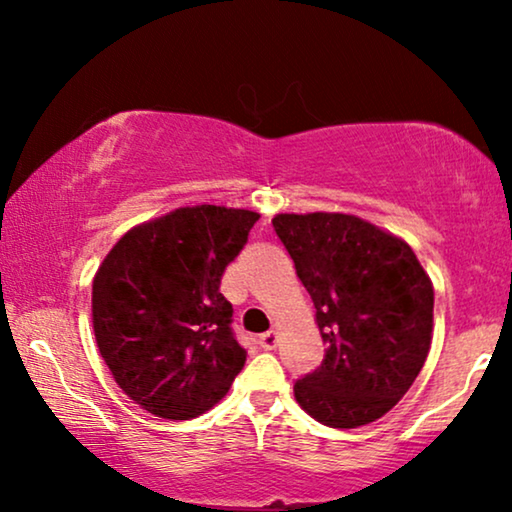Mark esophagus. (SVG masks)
<instances>
[{
  "instance_id": "obj_1",
  "label": "esophagus",
  "mask_w": 512,
  "mask_h": 512,
  "mask_svg": "<svg viewBox=\"0 0 512 512\" xmlns=\"http://www.w3.org/2000/svg\"><path fill=\"white\" fill-rule=\"evenodd\" d=\"M258 347L261 349H275L277 347V333L275 331H268V333H263V335H258Z\"/></svg>"
}]
</instances>
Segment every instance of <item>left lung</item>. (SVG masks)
<instances>
[{
	"label": "left lung",
	"mask_w": 512,
	"mask_h": 512,
	"mask_svg": "<svg viewBox=\"0 0 512 512\" xmlns=\"http://www.w3.org/2000/svg\"><path fill=\"white\" fill-rule=\"evenodd\" d=\"M272 228L312 296L326 345L296 380L300 408L333 429H356L394 408L431 347L433 286L415 251L349 214H279Z\"/></svg>",
	"instance_id": "obj_1"
}]
</instances>
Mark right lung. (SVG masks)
I'll return each instance as SVG.
<instances>
[{"mask_svg": "<svg viewBox=\"0 0 512 512\" xmlns=\"http://www.w3.org/2000/svg\"><path fill=\"white\" fill-rule=\"evenodd\" d=\"M256 221L249 209H174L125 233L97 270V347L118 387L151 415H202L244 368L219 286Z\"/></svg>", "mask_w": 512, "mask_h": 512, "instance_id": "add662e5", "label": "right lung"}]
</instances>
